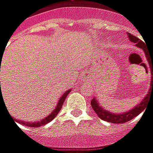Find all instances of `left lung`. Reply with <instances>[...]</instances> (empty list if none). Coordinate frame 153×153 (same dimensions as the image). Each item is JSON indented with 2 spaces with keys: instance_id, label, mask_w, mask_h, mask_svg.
I'll use <instances>...</instances> for the list:
<instances>
[{
  "instance_id": "left-lung-1",
  "label": "left lung",
  "mask_w": 153,
  "mask_h": 153,
  "mask_svg": "<svg viewBox=\"0 0 153 153\" xmlns=\"http://www.w3.org/2000/svg\"><path fill=\"white\" fill-rule=\"evenodd\" d=\"M129 36V38L130 40L132 42H135L136 43V46L141 48L145 50V52L146 53V45H145V42L143 41H141L139 38L136 37L135 36H132L131 34H128ZM146 58H147L148 62L150 63V67H151V74H152V81H151V88H150V91L147 94V96L144 98V100L141 102V104H139L138 105H137L134 109H132L131 111H127L126 113H123V114H113V113H111L105 110H103L101 108V106L97 104L96 98H93L91 102V107L94 110V111L97 113V115L104 121H107V122H110V123H112V124H123V123H126L128 122L131 119H133L135 117H137V115H139L145 109H146V103L149 100V97H153V56L152 55H148L146 53Z\"/></svg>"
}]
</instances>
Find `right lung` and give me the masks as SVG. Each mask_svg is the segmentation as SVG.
Listing matches in <instances>:
<instances>
[{
	"mask_svg": "<svg viewBox=\"0 0 153 153\" xmlns=\"http://www.w3.org/2000/svg\"><path fill=\"white\" fill-rule=\"evenodd\" d=\"M70 91H71V90H69L68 91H66V92L62 95V97L60 98V100H59V103H58V104H57V106L56 107L55 111H53L51 114L49 115V117H47L46 118L42 119V121H40V122H36V123H27V122H24V121H19V120H16V121L18 122V123H19V124H21V125H23V126H29V127H39V126H44V125L48 124V123H49L51 120H53V119L56 117V116L59 113V111H60L61 109H62V104H63L64 100L66 99V97L68 96V94L70 93Z\"/></svg>",
	"mask_w": 153,
	"mask_h": 153,
	"instance_id": "add662e5",
	"label": "right lung"
}]
</instances>
